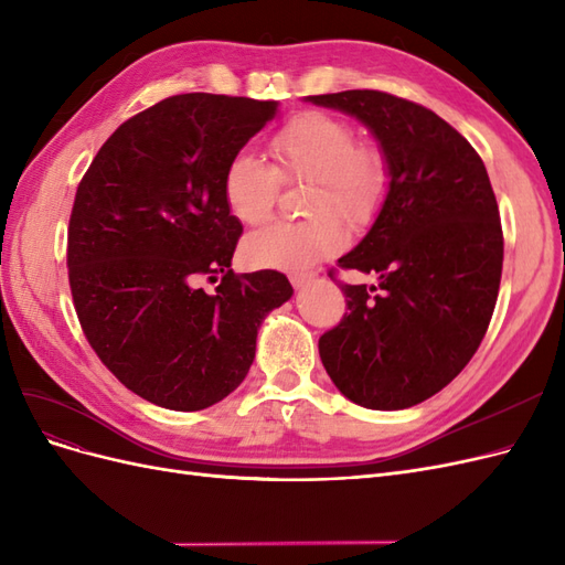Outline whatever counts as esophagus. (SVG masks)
<instances>
[{"label":"esophagus","instance_id":"esophagus-1","mask_svg":"<svg viewBox=\"0 0 565 565\" xmlns=\"http://www.w3.org/2000/svg\"><path fill=\"white\" fill-rule=\"evenodd\" d=\"M313 280H316V273H292V276H289V282H292L295 289L311 285Z\"/></svg>","mask_w":565,"mask_h":565}]
</instances>
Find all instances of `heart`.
Wrapping results in <instances>:
<instances>
[{
    "label": "heart",
    "mask_w": 565,
    "mask_h": 565,
    "mask_svg": "<svg viewBox=\"0 0 565 565\" xmlns=\"http://www.w3.org/2000/svg\"><path fill=\"white\" fill-rule=\"evenodd\" d=\"M273 164L247 150L235 152L224 172V200L245 226H262L276 212L280 183L311 181L303 221H285L252 235L245 254L259 268L301 273L344 247L349 226H370L391 188V167L355 129L328 113H299L270 136Z\"/></svg>",
    "instance_id": "obj_1"
}]
</instances>
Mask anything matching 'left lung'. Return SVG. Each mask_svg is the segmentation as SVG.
<instances>
[{
	"instance_id": "obj_1",
	"label": "left lung",
	"mask_w": 565,
	"mask_h": 565,
	"mask_svg": "<svg viewBox=\"0 0 565 565\" xmlns=\"http://www.w3.org/2000/svg\"><path fill=\"white\" fill-rule=\"evenodd\" d=\"M309 100L361 119L391 167L372 228L339 259L377 273L380 287L341 282L349 313L320 337V361L349 401L413 407L448 386L486 337L504 259L498 200L478 152L434 110L374 89Z\"/></svg>"
}]
</instances>
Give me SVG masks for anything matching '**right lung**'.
<instances>
[{
    "label": "right lung",
    "mask_w": 565,
    "mask_h": 565,
    "mask_svg": "<svg viewBox=\"0 0 565 565\" xmlns=\"http://www.w3.org/2000/svg\"><path fill=\"white\" fill-rule=\"evenodd\" d=\"M276 100L179 94L100 146L67 226V278L84 337L136 396L195 413L243 384L262 320L292 297L278 270L235 276L243 224L224 172ZM222 282L212 296L196 285Z\"/></svg>",
    "instance_id": "add662e5"
}]
</instances>
